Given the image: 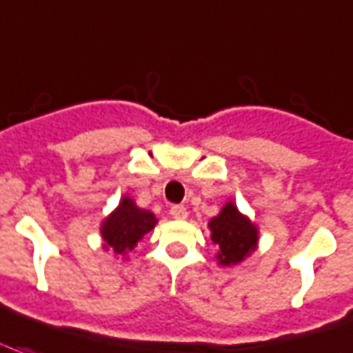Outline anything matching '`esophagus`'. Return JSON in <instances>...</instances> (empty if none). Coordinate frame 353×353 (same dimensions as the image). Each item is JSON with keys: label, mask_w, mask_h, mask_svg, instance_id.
I'll list each match as a JSON object with an SVG mask.
<instances>
[{"label": "esophagus", "mask_w": 353, "mask_h": 353, "mask_svg": "<svg viewBox=\"0 0 353 353\" xmlns=\"http://www.w3.org/2000/svg\"><path fill=\"white\" fill-rule=\"evenodd\" d=\"M170 214H172V216H174V219H177V220H185L188 216V211H187V207L172 205L170 207Z\"/></svg>", "instance_id": "1"}]
</instances>
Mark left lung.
<instances>
[{
	"label": "left lung",
	"instance_id": "obj_1",
	"mask_svg": "<svg viewBox=\"0 0 353 353\" xmlns=\"http://www.w3.org/2000/svg\"><path fill=\"white\" fill-rule=\"evenodd\" d=\"M209 228L212 242L220 248V263L225 266L241 263L257 244L255 225L244 219L233 203H228L219 216L209 222Z\"/></svg>",
	"mask_w": 353,
	"mask_h": 353
}]
</instances>
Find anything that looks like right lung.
Masks as SVG:
<instances>
[{
	"label": "right lung",
	"instance_id": "right-lung-1",
	"mask_svg": "<svg viewBox=\"0 0 353 353\" xmlns=\"http://www.w3.org/2000/svg\"><path fill=\"white\" fill-rule=\"evenodd\" d=\"M155 216L146 209H139L129 198H123L120 205L109 219L103 222L105 248L122 255L133 250L148 231L155 228Z\"/></svg>",
	"mask_w": 353,
	"mask_h": 353
}]
</instances>
